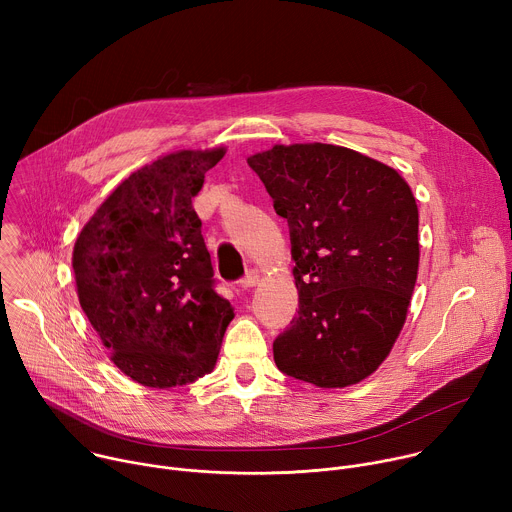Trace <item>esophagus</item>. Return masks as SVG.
I'll list each match as a JSON object with an SVG mask.
<instances>
[{"label":"esophagus","mask_w":512,"mask_h":512,"mask_svg":"<svg viewBox=\"0 0 512 512\" xmlns=\"http://www.w3.org/2000/svg\"><path fill=\"white\" fill-rule=\"evenodd\" d=\"M259 283V273L255 271V269H251V271H247V275L239 281V285L243 287V289H251V287H255Z\"/></svg>","instance_id":"1"}]
</instances>
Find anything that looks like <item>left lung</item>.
Masks as SVG:
<instances>
[{
	"instance_id": "left-lung-1",
	"label": "left lung",
	"mask_w": 512,
	"mask_h": 512,
	"mask_svg": "<svg viewBox=\"0 0 512 512\" xmlns=\"http://www.w3.org/2000/svg\"><path fill=\"white\" fill-rule=\"evenodd\" d=\"M289 225L298 316L273 342L277 369L334 389L373 375L407 318L419 212L397 170L330 143L247 158Z\"/></svg>"
}]
</instances>
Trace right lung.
<instances>
[{"instance_id":"right-lung-1","label":"right lung","mask_w":512,"mask_h":512,"mask_svg":"<svg viewBox=\"0 0 512 512\" xmlns=\"http://www.w3.org/2000/svg\"><path fill=\"white\" fill-rule=\"evenodd\" d=\"M225 148L180 150L125 178L72 251L83 312L135 383L170 389L212 373L235 318L214 291L192 198Z\"/></svg>"}]
</instances>
